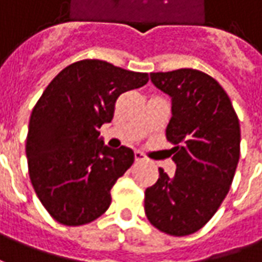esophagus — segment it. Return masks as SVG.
<instances>
[{"instance_id":"obj_1","label":"esophagus","mask_w":262,"mask_h":262,"mask_svg":"<svg viewBox=\"0 0 262 262\" xmlns=\"http://www.w3.org/2000/svg\"><path fill=\"white\" fill-rule=\"evenodd\" d=\"M135 160H136V162H147V157L144 156L143 153L136 151V153H135Z\"/></svg>"}]
</instances>
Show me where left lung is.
<instances>
[{
	"label": "left lung",
	"mask_w": 262,
	"mask_h": 262,
	"mask_svg": "<svg viewBox=\"0 0 262 262\" xmlns=\"http://www.w3.org/2000/svg\"><path fill=\"white\" fill-rule=\"evenodd\" d=\"M153 85L171 98L166 137L174 176L159 169L144 191V211L163 233L176 237L199 231L219 210L239 159V122L226 91L197 69L150 74Z\"/></svg>",
	"instance_id": "obj_1"
}]
</instances>
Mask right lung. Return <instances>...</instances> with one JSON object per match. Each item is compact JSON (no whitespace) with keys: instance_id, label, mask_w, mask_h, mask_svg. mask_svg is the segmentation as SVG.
<instances>
[{"instance_id":"right-lung-1","label":"right lung","mask_w":262,"mask_h":262,"mask_svg":"<svg viewBox=\"0 0 262 262\" xmlns=\"http://www.w3.org/2000/svg\"><path fill=\"white\" fill-rule=\"evenodd\" d=\"M147 80L143 72L83 59L62 69L36 102L25 146L29 179L58 223L88 224L109 208L111 188L135 153L105 146L99 129L113 119L119 96Z\"/></svg>"}]
</instances>
